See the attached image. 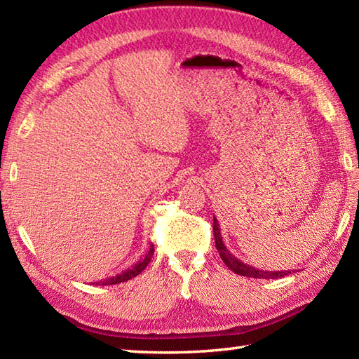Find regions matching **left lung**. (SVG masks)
<instances>
[{"instance_id": "left-lung-1", "label": "left lung", "mask_w": 359, "mask_h": 359, "mask_svg": "<svg viewBox=\"0 0 359 359\" xmlns=\"http://www.w3.org/2000/svg\"><path fill=\"white\" fill-rule=\"evenodd\" d=\"M212 233H215V241H216V248L219 251L220 257H222V261L225 262V265L228 269L233 270L234 273L241 274V276H247V278H256V279H279V278H284L288 276L292 271H287V270H282V271H264V270H259L255 269V266H251L248 264H243L242 261H239L238 257L234 255H231L228 248L224 245V241H222V236H220V228H219V222L216 217H212Z\"/></svg>"}]
</instances>
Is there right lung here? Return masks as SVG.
I'll list each match as a JSON object with an SVG mask.
<instances>
[{"instance_id": "right-lung-1", "label": "right lung", "mask_w": 359, "mask_h": 359, "mask_svg": "<svg viewBox=\"0 0 359 359\" xmlns=\"http://www.w3.org/2000/svg\"><path fill=\"white\" fill-rule=\"evenodd\" d=\"M152 255H154V245L149 247L148 253L144 255V257L142 259V261L131 265V266H129V269H126L125 271H121L120 274H116V276L108 278V279H103V280H98V282H93V284H95V285H114V284H120V282H126L129 279H133V278L137 276V274H140L144 269H147L148 264L151 262Z\"/></svg>"}]
</instances>
